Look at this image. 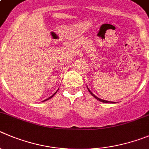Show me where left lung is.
Masks as SVG:
<instances>
[{
    "label": "left lung",
    "instance_id": "1",
    "mask_svg": "<svg viewBox=\"0 0 149 149\" xmlns=\"http://www.w3.org/2000/svg\"><path fill=\"white\" fill-rule=\"evenodd\" d=\"M88 91H89L90 93H91V95H92V96H93L94 97H95V98H96L97 100H99V101H100V102H103V103H112V102H110V101H106V100H104L100 99V98H98L97 97H96V96H95V95H94L93 94L91 93V91H90V90L88 89Z\"/></svg>",
    "mask_w": 149,
    "mask_h": 149
}]
</instances>
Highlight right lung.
<instances>
[{"label": "right lung", "mask_w": 149, "mask_h": 149, "mask_svg": "<svg viewBox=\"0 0 149 149\" xmlns=\"http://www.w3.org/2000/svg\"><path fill=\"white\" fill-rule=\"evenodd\" d=\"M56 93H57V91H56L55 93H54V95H52V96H51V97H49V98H48V99L45 100H49V99H50V98H52V97H53V96H54V95H55V94H56Z\"/></svg>", "instance_id": "right-lung-1"}]
</instances>
